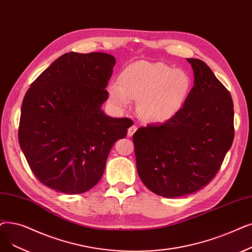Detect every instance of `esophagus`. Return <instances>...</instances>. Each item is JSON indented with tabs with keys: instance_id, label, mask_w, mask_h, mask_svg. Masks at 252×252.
Instances as JSON below:
<instances>
[{
	"instance_id": "34e87169",
	"label": "esophagus",
	"mask_w": 252,
	"mask_h": 252,
	"mask_svg": "<svg viewBox=\"0 0 252 252\" xmlns=\"http://www.w3.org/2000/svg\"><path fill=\"white\" fill-rule=\"evenodd\" d=\"M136 130H137V126H129L128 129H127V136H128V137H132V136L134 135V133L136 132Z\"/></svg>"
}]
</instances>
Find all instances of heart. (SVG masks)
Listing matches in <instances>:
<instances>
[{
  "label": "heart",
  "mask_w": 252,
  "mask_h": 252,
  "mask_svg": "<svg viewBox=\"0 0 252 252\" xmlns=\"http://www.w3.org/2000/svg\"><path fill=\"white\" fill-rule=\"evenodd\" d=\"M190 90L189 75L161 63L141 61L129 64L108 87L110 101L119 109L138 99L137 111L149 123H161L176 114Z\"/></svg>",
  "instance_id": "1"
}]
</instances>
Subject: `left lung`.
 Returning <instances> with one entry per match:
<instances>
[{"instance_id":"obj_1","label":"left lung","mask_w":252,"mask_h":252,"mask_svg":"<svg viewBox=\"0 0 252 252\" xmlns=\"http://www.w3.org/2000/svg\"><path fill=\"white\" fill-rule=\"evenodd\" d=\"M194 83L180 110L133 136L139 177L165 198L195 192L220 169L235 135L229 92L201 60L188 59Z\"/></svg>"}]
</instances>
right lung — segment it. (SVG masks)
I'll return each mask as SVG.
<instances>
[{
	"label": "right lung",
	"instance_id": "obj_1",
	"mask_svg": "<svg viewBox=\"0 0 252 252\" xmlns=\"http://www.w3.org/2000/svg\"><path fill=\"white\" fill-rule=\"evenodd\" d=\"M114 64L108 53H64L28 90L18 141L32 172L47 188L68 194L93 189L112 146L126 136L129 119L101 110Z\"/></svg>",
	"mask_w": 252,
	"mask_h": 252
}]
</instances>
